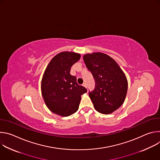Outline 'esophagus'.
<instances>
[{"label": "esophagus", "mask_w": 160, "mask_h": 160, "mask_svg": "<svg viewBox=\"0 0 160 160\" xmlns=\"http://www.w3.org/2000/svg\"><path fill=\"white\" fill-rule=\"evenodd\" d=\"M83 86L84 87L87 88V84H86V83H83Z\"/></svg>", "instance_id": "obj_1"}]
</instances>
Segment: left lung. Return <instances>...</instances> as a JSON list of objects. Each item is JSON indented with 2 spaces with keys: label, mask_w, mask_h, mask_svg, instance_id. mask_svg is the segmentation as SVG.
<instances>
[{
  "label": "left lung",
  "mask_w": 160,
  "mask_h": 160,
  "mask_svg": "<svg viewBox=\"0 0 160 160\" xmlns=\"http://www.w3.org/2000/svg\"><path fill=\"white\" fill-rule=\"evenodd\" d=\"M83 59L95 79V89L89 93L95 109L105 115L113 112L123 104L127 96L128 81L125 74L106 54L87 53Z\"/></svg>",
  "instance_id": "obj_1"
}]
</instances>
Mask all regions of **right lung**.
<instances>
[{"label":"right lung","instance_id":"1","mask_svg":"<svg viewBox=\"0 0 160 160\" xmlns=\"http://www.w3.org/2000/svg\"><path fill=\"white\" fill-rule=\"evenodd\" d=\"M80 57L74 52L58 53L48 64L42 78L41 92L45 104L61 117L75 113L78 109L81 96L87 91L70 74L71 67Z\"/></svg>","mask_w":160,"mask_h":160}]
</instances>
